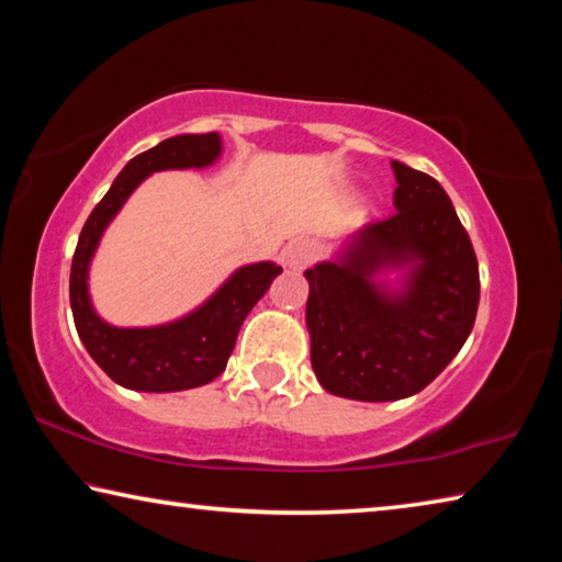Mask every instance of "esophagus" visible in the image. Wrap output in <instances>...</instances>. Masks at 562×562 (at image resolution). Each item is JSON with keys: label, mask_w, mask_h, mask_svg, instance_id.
Here are the masks:
<instances>
[{"label": "esophagus", "mask_w": 562, "mask_h": 562, "mask_svg": "<svg viewBox=\"0 0 562 562\" xmlns=\"http://www.w3.org/2000/svg\"><path fill=\"white\" fill-rule=\"evenodd\" d=\"M312 258H315V245L310 240H292L282 250V262L290 270H304L312 262Z\"/></svg>", "instance_id": "34e87169"}]
</instances>
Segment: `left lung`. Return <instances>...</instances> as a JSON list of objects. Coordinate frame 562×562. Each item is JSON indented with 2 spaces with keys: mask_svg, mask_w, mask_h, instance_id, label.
Returning a JSON list of instances; mask_svg holds the SVG:
<instances>
[{
  "mask_svg": "<svg viewBox=\"0 0 562 562\" xmlns=\"http://www.w3.org/2000/svg\"><path fill=\"white\" fill-rule=\"evenodd\" d=\"M392 168L396 213L304 272L312 369L329 394L355 402H396L429 386L479 310V262L446 190L398 160Z\"/></svg>",
  "mask_w": 562,
  "mask_h": 562,
  "instance_id": "1",
  "label": "left lung"
}]
</instances>
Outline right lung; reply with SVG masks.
<instances>
[{
	"label": "right lung",
	"instance_id": "1",
	"mask_svg": "<svg viewBox=\"0 0 562 562\" xmlns=\"http://www.w3.org/2000/svg\"><path fill=\"white\" fill-rule=\"evenodd\" d=\"M221 154L223 138L215 131L160 140L123 166L79 235L69 280L74 325L91 359L123 389L166 394L203 386L221 376L245 317L282 272L280 265L270 260L243 265L188 315L154 327L109 325L93 310L89 294L91 260L103 233L133 190L158 170L207 168Z\"/></svg>",
	"mask_w": 562,
	"mask_h": 562
}]
</instances>
